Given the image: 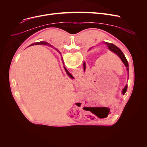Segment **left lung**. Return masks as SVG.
I'll use <instances>...</instances> for the list:
<instances>
[{"label":"left lung","mask_w":147,"mask_h":147,"mask_svg":"<svg viewBox=\"0 0 147 147\" xmlns=\"http://www.w3.org/2000/svg\"><path fill=\"white\" fill-rule=\"evenodd\" d=\"M107 46L108 48H109V49L112 51L113 52H114V53L116 54V55H117L121 59L122 62L123 63H124V64L125 65V66L127 68V71L129 72V64H128V62L124 54H123V53L122 52V51L117 47V46H116L115 45H114V44L113 43H108V42H105V43ZM83 68H84V71L85 70V68H86V65H85V63H83ZM127 85H126L125 88L123 89L122 90V93H123V95H125L126 92L127 90Z\"/></svg>","instance_id":"left-lung-1"}]
</instances>
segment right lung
Instances as JSON below:
<instances>
[{"instance_id":"right-lung-1","label":"right lung","mask_w":147,"mask_h":147,"mask_svg":"<svg viewBox=\"0 0 147 147\" xmlns=\"http://www.w3.org/2000/svg\"><path fill=\"white\" fill-rule=\"evenodd\" d=\"M49 45L50 46H52V45H50L49 43H48V42H36V43H33V44H32V45H31L30 46H32V45ZM58 51L59 52H60L59 51ZM62 59H63V58H62ZM62 61H63V59L62 60ZM63 64H64V62H63ZM65 71H66V72H67V74H68L69 77H70V78H73V76H72L70 73H69L67 70L65 68Z\"/></svg>"}]
</instances>
